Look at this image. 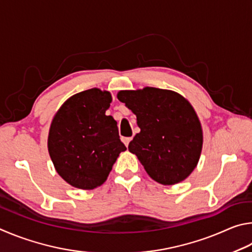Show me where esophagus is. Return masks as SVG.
I'll return each mask as SVG.
<instances>
[{"instance_id":"esophagus-1","label":"esophagus","mask_w":252,"mask_h":252,"mask_svg":"<svg viewBox=\"0 0 252 252\" xmlns=\"http://www.w3.org/2000/svg\"><path fill=\"white\" fill-rule=\"evenodd\" d=\"M130 140H131V137H124L123 138V142H124V144L126 145V146H128V144L130 143Z\"/></svg>"}]
</instances>
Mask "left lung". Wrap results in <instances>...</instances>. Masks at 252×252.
<instances>
[{"label":"left lung","instance_id":"left-lung-1","mask_svg":"<svg viewBox=\"0 0 252 252\" xmlns=\"http://www.w3.org/2000/svg\"><path fill=\"white\" fill-rule=\"evenodd\" d=\"M117 98L137 117L140 131L128 151L147 174L161 185L186 179L202 149L201 124L190 103L178 93L155 87L121 91Z\"/></svg>","mask_w":252,"mask_h":252}]
</instances>
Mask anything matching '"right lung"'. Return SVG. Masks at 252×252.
Here are the masks:
<instances>
[{
	"label": "right lung",
	"instance_id": "right-lung-1",
	"mask_svg": "<svg viewBox=\"0 0 252 252\" xmlns=\"http://www.w3.org/2000/svg\"><path fill=\"white\" fill-rule=\"evenodd\" d=\"M110 103L109 92L91 88L69 97L53 118L48 153L57 174L70 186L90 190L103 185L126 151L116 121L105 114Z\"/></svg>",
	"mask_w": 252,
	"mask_h": 252
}]
</instances>
